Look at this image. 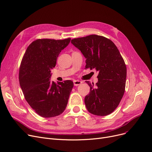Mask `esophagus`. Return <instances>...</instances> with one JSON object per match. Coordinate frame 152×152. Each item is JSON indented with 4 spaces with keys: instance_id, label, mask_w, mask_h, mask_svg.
<instances>
[{
    "instance_id": "esophagus-1",
    "label": "esophagus",
    "mask_w": 152,
    "mask_h": 152,
    "mask_svg": "<svg viewBox=\"0 0 152 152\" xmlns=\"http://www.w3.org/2000/svg\"><path fill=\"white\" fill-rule=\"evenodd\" d=\"M83 82L81 81H79V80H75L74 81V85L75 86H77L78 85H80Z\"/></svg>"
}]
</instances>
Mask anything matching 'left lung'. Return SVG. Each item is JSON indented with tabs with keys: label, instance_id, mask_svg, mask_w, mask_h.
<instances>
[{
	"label": "left lung",
	"instance_id": "left-lung-1",
	"mask_svg": "<svg viewBox=\"0 0 152 152\" xmlns=\"http://www.w3.org/2000/svg\"><path fill=\"white\" fill-rule=\"evenodd\" d=\"M71 43L86 59V68L99 72L96 85L86 81L90 87L84 98L86 109L96 115L111 114L124 96L127 77L126 66L119 51L109 39L96 35L72 39Z\"/></svg>",
	"mask_w": 152,
	"mask_h": 152
}]
</instances>
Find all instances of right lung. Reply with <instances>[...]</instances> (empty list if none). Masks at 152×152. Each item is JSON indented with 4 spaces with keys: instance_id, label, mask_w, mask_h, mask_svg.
I'll list each match as a JSON object with an SVG mask.
<instances>
[{
    "instance_id": "add662e5",
    "label": "right lung",
    "mask_w": 152,
    "mask_h": 152,
    "mask_svg": "<svg viewBox=\"0 0 152 152\" xmlns=\"http://www.w3.org/2000/svg\"><path fill=\"white\" fill-rule=\"evenodd\" d=\"M70 41L71 38L38 39L28 46L22 60L20 86L30 107L43 117L60 115L67 106L73 82L56 84L50 78L59 54Z\"/></svg>"
}]
</instances>
